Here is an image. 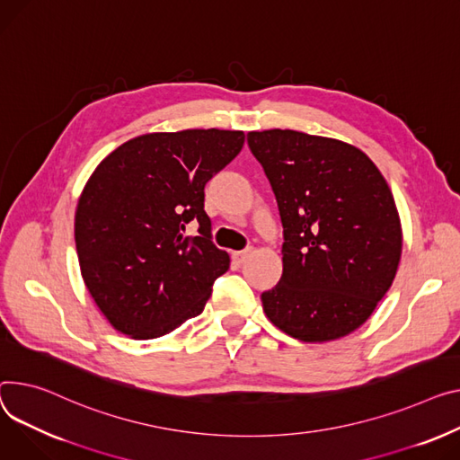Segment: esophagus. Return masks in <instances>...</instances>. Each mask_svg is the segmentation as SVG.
<instances>
[{"label": "esophagus", "mask_w": 460, "mask_h": 460, "mask_svg": "<svg viewBox=\"0 0 460 460\" xmlns=\"http://www.w3.org/2000/svg\"><path fill=\"white\" fill-rule=\"evenodd\" d=\"M252 252H253L252 248H250V250H242V252H233V253H231V257H233V261H234V262L242 264L243 261H246V259L252 255Z\"/></svg>", "instance_id": "esophagus-1"}]
</instances>
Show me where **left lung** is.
<instances>
[{"label":"left lung","mask_w":460,"mask_h":460,"mask_svg":"<svg viewBox=\"0 0 460 460\" xmlns=\"http://www.w3.org/2000/svg\"><path fill=\"white\" fill-rule=\"evenodd\" d=\"M278 199L283 275L262 292L270 322L329 342L372 316L395 278L403 233L388 182L358 147L292 129L248 133Z\"/></svg>","instance_id":"left-lung-1"}]
</instances>
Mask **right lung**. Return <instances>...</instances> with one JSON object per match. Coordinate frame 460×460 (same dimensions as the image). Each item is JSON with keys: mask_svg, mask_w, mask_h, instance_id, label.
<instances>
[{"mask_svg": "<svg viewBox=\"0 0 460 460\" xmlns=\"http://www.w3.org/2000/svg\"><path fill=\"white\" fill-rule=\"evenodd\" d=\"M242 131L147 133L116 147L79 196L83 281L109 323L131 339L168 334L203 313L229 255L210 240L207 181L243 146ZM199 226L198 235L186 227Z\"/></svg>", "mask_w": 460, "mask_h": 460, "instance_id": "obj_1", "label": "right lung"}]
</instances>
